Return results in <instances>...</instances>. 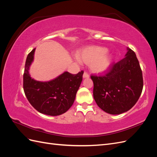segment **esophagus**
<instances>
[{
  "instance_id": "1",
  "label": "esophagus",
  "mask_w": 157,
  "mask_h": 157,
  "mask_svg": "<svg viewBox=\"0 0 157 157\" xmlns=\"http://www.w3.org/2000/svg\"><path fill=\"white\" fill-rule=\"evenodd\" d=\"M89 77H90L89 75H88L87 73L84 72V74H83V78H89Z\"/></svg>"
}]
</instances>
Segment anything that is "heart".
<instances>
[{"label": "heart", "mask_w": 157, "mask_h": 157, "mask_svg": "<svg viewBox=\"0 0 157 157\" xmlns=\"http://www.w3.org/2000/svg\"><path fill=\"white\" fill-rule=\"evenodd\" d=\"M77 60H81L84 63L90 64L94 73L103 74L110 69L113 63V55L108 52L105 47L92 46L84 48L78 53Z\"/></svg>", "instance_id": "heart-1"}]
</instances>
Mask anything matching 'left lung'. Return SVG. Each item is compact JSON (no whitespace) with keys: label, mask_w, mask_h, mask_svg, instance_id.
<instances>
[{"label":"left lung","mask_w":157,"mask_h":157,"mask_svg":"<svg viewBox=\"0 0 157 157\" xmlns=\"http://www.w3.org/2000/svg\"><path fill=\"white\" fill-rule=\"evenodd\" d=\"M93 95L99 107L111 115H120L134 106L143 90V77L134 51L127 48L124 58L113 64L105 76H92Z\"/></svg>","instance_id":"obj_1"}]
</instances>
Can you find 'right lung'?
Here are the masks:
<instances>
[{
    "label": "right lung",
    "mask_w": 157,
    "mask_h": 157,
    "mask_svg": "<svg viewBox=\"0 0 157 157\" xmlns=\"http://www.w3.org/2000/svg\"><path fill=\"white\" fill-rule=\"evenodd\" d=\"M35 48L28 54L23 75V90L28 101L40 113L58 116L72 106L82 80L84 72L72 75L67 71L49 81H39L31 77L29 69L34 61Z\"/></svg>",
    "instance_id": "1"
}]
</instances>
